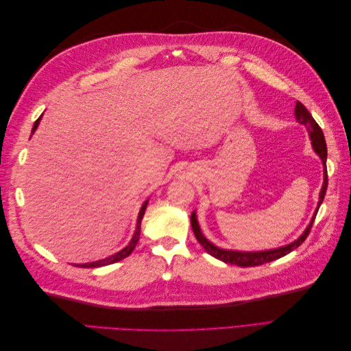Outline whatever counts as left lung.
Here are the masks:
<instances>
[{
  "label": "left lung",
  "mask_w": 351,
  "mask_h": 351,
  "mask_svg": "<svg viewBox=\"0 0 351 351\" xmlns=\"http://www.w3.org/2000/svg\"><path fill=\"white\" fill-rule=\"evenodd\" d=\"M294 115H295V120L299 121L300 124H304L307 132H309V136L312 139V146L315 152L319 155V158L322 159V164H324V184L321 189V193H319V202H317V208L316 212L313 214V218L311 221V224L307 226V228L304 230L303 234L297 239L295 241L287 244V246L278 247V249H272V250H265V252H236V250H226V249H219L217 247L215 244H212L209 240H206V237L202 234L200 227L197 224V218H196V212H193L192 217H190V222H192V228L195 232V237L196 240L204 246V249L210 254V256H214L222 262L226 263H231V265H237V267H258V265H263L267 262H272L275 259H280L285 254H289L290 252H293L294 249H297L300 246V244L306 240V237L309 236L311 228L313 226V221L315 217L317 214V209H319L322 200L325 197L326 193V187H328V173H326V143H325V137H324V132L315 120L312 114L307 111V108L302 102L297 101L295 102V108H294Z\"/></svg>",
  "instance_id": "8db88e82"
}]
</instances>
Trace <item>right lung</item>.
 Masks as SVG:
<instances>
[{"instance_id":"right-lung-1","label":"right lung","mask_w":351,"mask_h":351,"mask_svg":"<svg viewBox=\"0 0 351 351\" xmlns=\"http://www.w3.org/2000/svg\"><path fill=\"white\" fill-rule=\"evenodd\" d=\"M39 121H40V117H39V119L35 121V124H34V129H32V133H34V132L38 129ZM147 202H149V200H146L145 204L142 205V208H141L139 217H137V227H136V231H134V236H133V239L130 240V243L127 244V246H125L123 250L117 252V253L111 254V256L105 258V259H101V261H97V262L77 263L76 267H79V268H99V267H105V265L115 263V262H119V261H121V259H124V258L129 256V254L133 252V249L136 247L137 241H139V237H141V224H142V218H143V215H145V210H146V206H147Z\"/></svg>"}]
</instances>
